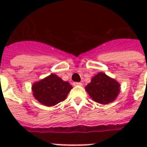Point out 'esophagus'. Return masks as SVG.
<instances>
[{"instance_id": "obj_1", "label": "esophagus", "mask_w": 147, "mask_h": 147, "mask_svg": "<svg viewBox=\"0 0 147 147\" xmlns=\"http://www.w3.org/2000/svg\"><path fill=\"white\" fill-rule=\"evenodd\" d=\"M73 85H75V86H82V84L81 82H74Z\"/></svg>"}]
</instances>
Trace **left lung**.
Listing matches in <instances>:
<instances>
[{
	"mask_svg": "<svg viewBox=\"0 0 147 147\" xmlns=\"http://www.w3.org/2000/svg\"><path fill=\"white\" fill-rule=\"evenodd\" d=\"M120 89L121 85L104 72L97 74L85 86V91L92 100L102 105L114 101L118 96Z\"/></svg>",
	"mask_w": 147,
	"mask_h": 147,
	"instance_id": "obj_1",
	"label": "left lung"
}]
</instances>
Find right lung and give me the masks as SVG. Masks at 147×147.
<instances>
[{"label": "right lung", "instance_id": "1", "mask_svg": "<svg viewBox=\"0 0 147 147\" xmlns=\"http://www.w3.org/2000/svg\"><path fill=\"white\" fill-rule=\"evenodd\" d=\"M71 88L72 86L68 82H65L55 74H51L32 85L33 97L47 107L63 101Z\"/></svg>", "mask_w": 147, "mask_h": 147}]
</instances>
